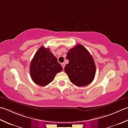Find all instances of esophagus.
I'll return each mask as SVG.
<instances>
[{
    "label": "esophagus",
    "instance_id": "1",
    "mask_svg": "<svg viewBox=\"0 0 128 128\" xmlns=\"http://www.w3.org/2000/svg\"><path fill=\"white\" fill-rule=\"evenodd\" d=\"M62 68H64L65 67V64L64 63V62H63V63H62Z\"/></svg>",
    "mask_w": 128,
    "mask_h": 128
}]
</instances>
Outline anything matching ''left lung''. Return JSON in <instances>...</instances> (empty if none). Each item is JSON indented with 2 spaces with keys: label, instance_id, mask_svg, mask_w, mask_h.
Listing matches in <instances>:
<instances>
[{
  "label": "left lung",
  "instance_id": "obj_1",
  "mask_svg": "<svg viewBox=\"0 0 128 128\" xmlns=\"http://www.w3.org/2000/svg\"><path fill=\"white\" fill-rule=\"evenodd\" d=\"M69 63L64 68L70 81L77 86H87L93 80L96 66L92 55L81 44H78L67 52Z\"/></svg>",
  "mask_w": 128,
  "mask_h": 128
}]
</instances>
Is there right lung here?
Returning <instances> with one entry per match:
<instances>
[{"label":"right lung","mask_w":128,"mask_h":128,"mask_svg":"<svg viewBox=\"0 0 128 128\" xmlns=\"http://www.w3.org/2000/svg\"><path fill=\"white\" fill-rule=\"evenodd\" d=\"M62 70L56 58L48 48H40L34 55L30 66V74L35 83L46 86L51 82L58 72Z\"/></svg>","instance_id":"1"}]
</instances>
